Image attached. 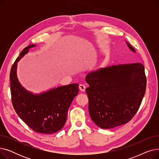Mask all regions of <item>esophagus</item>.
Segmentation results:
<instances>
[{"mask_svg":"<svg viewBox=\"0 0 159 159\" xmlns=\"http://www.w3.org/2000/svg\"><path fill=\"white\" fill-rule=\"evenodd\" d=\"M79 88H80V89L82 91H84L85 89H86V86H85V85L81 84L79 85Z\"/></svg>","mask_w":159,"mask_h":159,"instance_id":"esophagus-1","label":"esophagus"}]
</instances>
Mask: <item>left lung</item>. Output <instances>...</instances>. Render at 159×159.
<instances>
[{"label":"left lung","instance_id":"8db88e82","mask_svg":"<svg viewBox=\"0 0 159 159\" xmlns=\"http://www.w3.org/2000/svg\"><path fill=\"white\" fill-rule=\"evenodd\" d=\"M86 81L89 86L86 92L90 117L102 129L128 123L137 112L146 92L144 66L139 62L101 68L88 74Z\"/></svg>","mask_w":159,"mask_h":159}]
</instances>
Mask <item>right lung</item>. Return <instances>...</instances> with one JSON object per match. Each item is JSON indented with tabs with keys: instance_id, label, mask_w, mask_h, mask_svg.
<instances>
[{
	"instance_id": "right-lung-1",
	"label": "right lung",
	"mask_w": 159,
	"mask_h": 159,
	"mask_svg": "<svg viewBox=\"0 0 159 159\" xmlns=\"http://www.w3.org/2000/svg\"><path fill=\"white\" fill-rule=\"evenodd\" d=\"M35 46L31 44L25 48L11 67L10 75L11 101L16 113L31 129L52 134L64 126L69 107L79 93V84L59 86L40 94H33L23 88L16 76L17 62L30 48Z\"/></svg>"
}]
</instances>
